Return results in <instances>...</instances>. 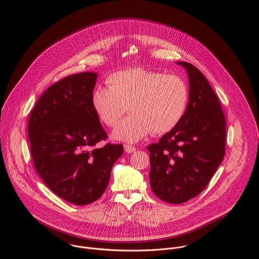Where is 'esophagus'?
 <instances>
[{
    "label": "esophagus",
    "instance_id": "esophagus-1",
    "mask_svg": "<svg viewBox=\"0 0 259 259\" xmlns=\"http://www.w3.org/2000/svg\"><path fill=\"white\" fill-rule=\"evenodd\" d=\"M123 148H124V151H125V152H128V153H133V152H135L136 149H137L134 146H131V145H124Z\"/></svg>",
    "mask_w": 259,
    "mask_h": 259
}]
</instances>
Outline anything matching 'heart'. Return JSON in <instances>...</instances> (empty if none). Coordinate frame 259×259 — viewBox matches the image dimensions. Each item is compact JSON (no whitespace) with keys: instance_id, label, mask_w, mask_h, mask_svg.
Here are the masks:
<instances>
[{"instance_id":"heart-1","label":"heart","mask_w":259,"mask_h":259,"mask_svg":"<svg viewBox=\"0 0 259 259\" xmlns=\"http://www.w3.org/2000/svg\"><path fill=\"white\" fill-rule=\"evenodd\" d=\"M108 87L92 93V107L108 126L117 124L126 106L131 112L112 132V139L137 143L150 132L162 135L184 118L189 103V88L176 74L146 69H130L108 77Z\"/></svg>"}]
</instances>
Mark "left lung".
Instances as JSON below:
<instances>
[{
  "label": "left lung",
  "instance_id": "obj_1",
  "mask_svg": "<svg viewBox=\"0 0 259 259\" xmlns=\"http://www.w3.org/2000/svg\"><path fill=\"white\" fill-rule=\"evenodd\" d=\"M188 76L189 103L182 121L148 146L150 187L161 200L184 203L209 183L225 153L226 125L220 101L193 65L177 62Z\"/></svg>",
  "mask_w": 259,
  "mask_h": 259
}]
</instances>
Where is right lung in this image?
<instances>
[{
	"label": "right lung",
	"instance_id": "1",
	"mask_svg": "<svg viewBox=\"0 0 259 259\" xmlns=\"http://www.w3.org/2000/svg\"><path fill=\"white\" fill-rule=\"evenodd\" d=\"M97 73L66 76L39 97L31 111L28 135L37 172L61 198L87 205L105 192L121 145L97 144L107 139L92 107Z\"/></svg>",
	"mask_w": 259,
	"mask_h": 259
}]
</instances>
